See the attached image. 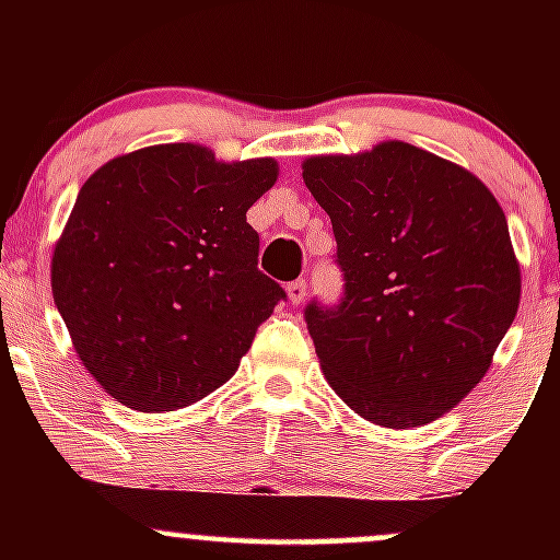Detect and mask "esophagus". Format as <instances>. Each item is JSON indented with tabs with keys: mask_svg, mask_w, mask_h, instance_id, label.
Returning <instances> with one entry per match:
<instances>
[{
	"mask_svg": "<svg viewBox=\"0 0 560 560\" xmlns=\"http://www.w3.org/2000/svg\"><path fill=\"white\" fill-rule=\"evenodd\" d=\"M305 294H307V284L302 279L292 281V284H287V298H289V302H292V305H300V302L305 300Z\"/></svg>",
	"mask_w": 560,
	"mask_h": 560,
	"instance_id": "esophagus-1",
	"label": "esophagus"
}]
</instances>
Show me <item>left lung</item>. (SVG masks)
I'll use <instances>...</instances> for the list:
<instances>
[{"instance_id":"left-lung-1","label":"left lung","mask_w":560,"mask_h":560,"mask_svg":"<svg viewBox=\"0 0 560 560\" xmlns=\"http://www.w3.org/2000/svg\"><path fill=\"white\" fill-rule=\"evenodd\" d=\"M302 178L345 271L337 307H305L320 371L378 427L440 419L516 318L522 268L503 208L471 171L405 141L307 158Z\"/></svg>"}]
</instances>
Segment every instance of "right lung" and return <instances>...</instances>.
<instances>
[{
  "mask_svg": "<svg viewBox=\"0 0 560 560\" xmlns=\"http://www.w3.org/2000/svg\"><path fill=\"white\" fill-rule=\"evenodd\" d=\"M273 158L215 160L178 141L86 178L52 253V294L81 363L133 410L202 400L240 369L284 289L258 271L247 210Z\"/></svg>",
  "mask_w": 560,
  "mask_h": 560,
  "instance_id": "1",
  "label": "right lung"
}]
</instances>
